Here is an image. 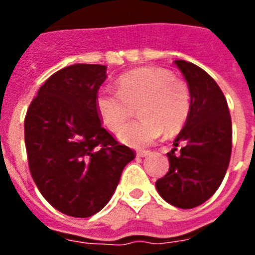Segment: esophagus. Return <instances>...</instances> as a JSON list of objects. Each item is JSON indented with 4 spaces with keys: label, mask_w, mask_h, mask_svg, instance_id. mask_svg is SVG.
<instances>
[{
    "label": "esophagus",
    "mask_w": 255,
    "mask_h": 255,
    "mask_svg": "<svg viewBox=\"0 0 255 255\" xmlns=\"http://www.w3.org/2000/svg\"><path fill=\"white\" fill-rule=\"evenodd\" d=\"M147 154H149L147 150H138V151H136V155H138V157H146Z\"/></svg>",
    "instance_id": "34e87169"
}]
</instances>
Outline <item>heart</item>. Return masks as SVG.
Instances as JSON below:
<instances>
[{"instance_id":"obj_1","label":"heart","mask_w":255,"mask_h":255,"mask_svg":"<svg viewBox=\"0 0 255 255\" xmlns=\"http://www.w3.org/2000/svg\"><path fill=\"white\" fill-rule=\"evenodd\" d=\"M138 105L136 120L120 129L119 138L132 147L153 143L165 129H182L191 112L188 84L169 69L144 67L124 73L117 80V91L104 89L95 97V108L108 129L117 131Z\"/></svg>"}]
</instances>
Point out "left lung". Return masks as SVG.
I'll return each instance as SVG.
<instances>
[{"label": "left lung", "instance_id": "1", "mask_svg": "<svg viewBox=\"0 0 255 255\" xmlns=\"http://www.w3.org/2000/svg\"><path fill=\"white\" fill-rule=\"evenodd\" d=\"M175 64L191 91V112L168 153L169 171L155 187L168 203L192 209L206 202L224 179L232 150V123L214 79L195 64L184 60ZM179 144L182 147L177 152Z\"/></svg>", "mask_w": 255, "mask_h": 255}]
</instances>
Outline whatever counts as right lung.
<instances>
[{"label":"right lung","mask_w":255,"mask_h":255,"mask_svg":"<svg viewBox=\"0 0 255 255\" xmlns=\"http://www.w3.org/2000/svg\"><path fill=\"white\" fill-rule=\"evenodd\" d=\"M106 67L75 64L42 84L24 119L31 176L53 208L90 217L109 202L135 151L101 124L95 97Z\"/></svg>","instance_id":"obj_1"}]
</instances>
